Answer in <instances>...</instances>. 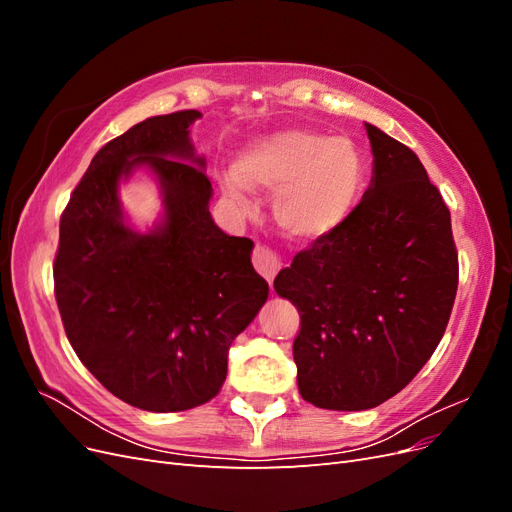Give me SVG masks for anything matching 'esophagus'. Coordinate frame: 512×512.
<instances>
[{
	"label": "esophagus",
	"mask_w": 512,
	"mask_h": 512,
	"mask_svg": "<svg viewBox=\"0 0 512 512\" xmlns=\"http://www.w3.org/2000/svg\"><path fill=\"white\" fill-rule=\"evenodd\" d=\"M252 260H254V267L256 271L265 277V280L271 284L275 280L277 271L282 269V260L280 256H277L273 250H269V247L265 245H256V250L252 254Z\"/></svg>",
	"instance_id": "34e87169"
}]
</instances>
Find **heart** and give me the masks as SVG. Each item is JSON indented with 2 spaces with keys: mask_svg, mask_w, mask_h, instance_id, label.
Returning <instances> with one entry per match:
<instances>
[{
  "mask_svg": "<svg viewBox=\"0 0 512 512\" xmlns=\"http://www.w3.org/2000/svg\"><path fill=\"white\" fill-rule=\"evenodd\" d=\"M363 181L365 162L350 138L290 128L247 147L232 175L220 179V192L235 209L247 207V192H277V228L292 241L314 243L346 222Z\"/></svg>",
  "mask_w": 512,
  "mask_h": 512,
  "instance_id": "obj_1",
  "label": "heart"
}]
</instances>
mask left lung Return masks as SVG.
Returning a JSON list of instances; mask_svg holds the SVG:
<instances>
[{"instance_id":"obj_1","label":"left lung","mask_w":512,"mask_h":512,"mask_svg":"<svg viewBox=\"0 0 512 512\" xmlns=\"http://www.w3.org/2000/svg\"><path fill=\"white\" fill-rule=\"evenodd\" d=\"M365 130L374 170L361 203L273 282L301 316L299 393L324 410H369L404 389L438 348L459 282L451 211L425 166Z\"/></svg>"}]
</instances>
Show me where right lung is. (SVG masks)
<instances>
[{
  "label": "right lung",
  "instance_id": "add662e5",
  "mask_svg": "<svg viewBox=\"0 0 512 512\" xmlns=\"http://www.w3.org/2000/svg\"><path fill=\"white\" fill-rule=\"evenodd\" d=\"M198 111L149 117L106 143L59 222L55 299L70 344L104 389L147 412H183L220 393L228 350L269 297L254 241L230 237L190 128ZM159 181L163 218L131 228L118 185Z\"/></svg>",
  "mask_w": 512,
  "mask_h": 512
}]
</instances>
